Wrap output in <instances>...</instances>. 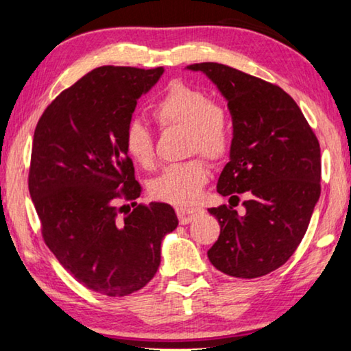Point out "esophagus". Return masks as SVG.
Here are the masks:
<instances>
[{"instance_id": "obj_1", "label": "esophagus", "mask_w": 351, "mask_h": 351, "mask_svg": "<svg viewBox=\"0 0 351 351\" xmlns=\"http://www.w3.org/2000/svg\"><path fill=\"white\" fill-rule=\"evenodd\" d=\"M203 213L204 210L199 208H177V217H179V222L182 225L190 223L191 220L198 217V215H201Z\"/></svg>"}]
</instances>
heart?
<instances>
[{
  "label": "heart",
  "mask_w": 351,
  "mask_h": 351,
  "mask_svg": "<svg viewBox=\"0 0 351 351\" xmlns=\"http://www.w3.org/2000/svg\"><path fill=\"white\" fill-rule=\"evenodd\" d=\"M152 114L161 129H186V150L201 153L210 161H220L232 150L233 132L228 114L201 89L174 83L153 105ZM124 150L142 169H152L156 161L155 136L142 123L132 121L124 131ZM209 179L203 158L176 162L165 167L152 180L150 193L156 199L176 206H190Z\"/></svg>",
  "instance_id": "b5f03b06"
}]
</instances>
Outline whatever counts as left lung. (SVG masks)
Returning <instances> with one entry per match:
<instances>
[{"label": "left lung", "mask_w": 351, "mask_h": 351, "mask_svg": "<svg viewBox=\"0 0 351 351\" xmlns=\"http://www.w3.org/2000/svg\"><path fill=\"white\" fill-rule=\"evenodd\" d=\"M203 71L228 100L233 118L230 161L217 191L239 203L210 208L220 234L208 257L219 271L258 278L289 261L308 228L321 193L319 142L286 90L228 65L203 62L186 66Z\"/></svg>", "instance_id": "8db88e82"}]
</instances>
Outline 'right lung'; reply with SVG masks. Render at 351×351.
I'll use <instances>...</instances> for the list:
<instances>
[{
  "label": "right lung",
  "mask_w": 351,
  "mask_h": 351,
  "mask_svg": "<svg viewBox=\"0 0 351 351\" xmlns=\"http://www.w3.org/2000/svg\"><path fill=\"white\" fill-rule=\"evenodd\" d=\"M162 71L94 69L47 105L33 136L28 190L43 239L76 281L108 297L148 285L162 237L179 225L169 204H137L141 185L123 142L137 99Z\"/></svg>",
  "instance_id": "obj_1"
}]
</instances>
